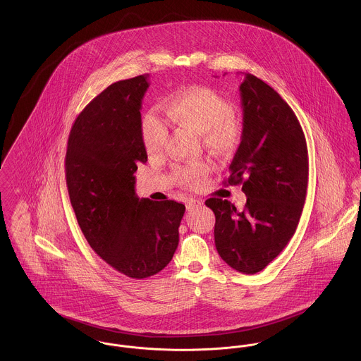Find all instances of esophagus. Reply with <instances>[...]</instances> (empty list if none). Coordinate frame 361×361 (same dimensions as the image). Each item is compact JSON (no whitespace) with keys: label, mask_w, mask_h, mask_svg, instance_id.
<instances>
[{"label":"esophagus","mask_w":361,"mask_h":361,"mask_svg":"<svg viewBox=\"0 0 361 361\" xmlns=\"http://www.w3.org/2000/svg\"><path fill=\"white\" fill-rule=\"evenodd\" d=\"M200 206H203V202H202V200H197V199H190V200L187 202V209H188V210L195 209V207H200Z\"/></svg>","instance_id":"obj_1"}]
</instances>
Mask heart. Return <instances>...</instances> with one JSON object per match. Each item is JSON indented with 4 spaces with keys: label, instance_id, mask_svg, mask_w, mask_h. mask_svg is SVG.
Wrapping results in <instances>:
<instances>
[{
    "label": "heart",
    "instance_id": "obj_1",
    "mask_svg": "<svg viewBox=\"0 0 361 361\" xmlns=\"http://www.w3.org/2000/svg\"><path fill=\"white\" fill-rule=\"evenodd\" d=\"M167 116L173 125L194 130L200 135L203 145L217 155L233 151L243 135L240 119L232 112V104L207 86H191L170 94L165 102ZM166 125L152 112L141 118V137L148 152H159L166 142ZM177 180L188 187H196L207 174L204 164L178 166Z\"/></svg>",
    "mask_w": 361,
    "mask_h": 361
}]
</instances>
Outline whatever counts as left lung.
Wrapping results in <instances>:
<instances>
[{"label": "left lung", "instance_id": "obj_1", "mask_svg": "<svg viewBox=\"0 0 361 361\" xmlns=\"http://www.w3.org/2000/svg\"><path fill=\"white\" fill-rule=\"evenodd\" d=\"M243 135L224 184L247 196L233 203L210 197L216 216L214 243L238 272L257 274L272 262L295 233L305 204L309 161L305 135L291 107L259 78L245 74L239 87Z\"/></svg>", "mask_w": 361, "mask_h": 361}]
</instances>
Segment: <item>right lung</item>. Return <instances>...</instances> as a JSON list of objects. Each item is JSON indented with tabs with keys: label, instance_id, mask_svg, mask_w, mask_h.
<instances>
[{
	"label": "right lung",
	"instance_id": "right-lung-1",
	"mask_svg": "<svg viewBox=\"0 0 361 361\" xmlns=\"http://www.w3.org/2000/svg\"><path fill=\"white\" fill-rule=\"evenodd\" d=\"M148 74L112 83L77 116L67 142L66 183L89 246L128 278H149L171 261L185 206L136 196L147 162L141 100Z\"/></svg>",
	"mask_w": 361,
	"mask_h": 361
}]
</instances>
